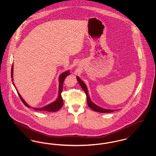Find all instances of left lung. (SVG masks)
I'll list each match as a JSON object with an SVG mask.
<instances>
[{"label": "left lung", "mask_w": 156, "mask_h": 156, "mask_svg": "<svg viewBox=\"0 0 156 156\" xmlns=\"http://www.w3.org/2000/svg\"><path fill=\"white\" fill-rule=\"evenodd\" d=\"M76 79L78 80V81L79 82L80 86L84 90V92H85L86 95H87V103L93 111L95 112H101V113H109V112H112L114 111V110H110V109H106L102 108L96 105L94 103H93V102H92L90 99V98L88 95V89L86 87V85L84 83V82L82 81V80H80V78L78 76H76Z\"/></svg>", "instance_id": "1"}]
</instances>
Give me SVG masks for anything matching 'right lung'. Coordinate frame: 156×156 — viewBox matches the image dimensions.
Here are the masks:
<instances>
[{
    "label": "right lung",
    "instance_id": "right-lung-1",
    "mask_svg": "<svg viewBox=\"0 0 156 156\" xmlns=\"http://www.w3.org/2000/svg\"><path fill=\"white\" fill-rule=\"evenodd\" d=\"M13 64H12V70H11V78H12V81H13ZM70 74V73L69 71H67L63 73H62L61 74L59 75V93H58V98L57 99L56 101H55L54 102H53L51 104H48L46 106H45L43 108H34V110L36 111H44V112H56L59 111V109L62 107L63 106V100H62V98L61 97V92L62 91V88H63V82L65 80V78L67 77V76L68 75ZM13 85L15 87V83L14 82H13ZM16 88V87H15ZM17 90V89H16ZM17 92L18 93V95L20 97L21 101H22L23 103L24 104V105L27 106V107H29L30 108V106L27 104L23 99L22 97H21V95L19 94V93L18 92L17 90Z\"/></svg>",
    "mask_w": 156,
    "mask_h": 156
}]
</instances>
